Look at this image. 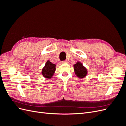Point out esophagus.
Listing matches in <instances>:
<instances>
[{"mask_svg":"<svg viewBox=\"0 0 126 126\" xmlns=\"http://www.w3.org/2000/svg\"><path fill=\"white\" fill-rule=\"evenodd\" d=\"M68 63L67 60H65V61H63V62H62V63Z\"/></svg>","mask_w":126,"mask_h":126,"instance_id":"34e87169","label":"esophagus"}]
</instances>
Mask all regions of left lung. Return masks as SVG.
Here are the masks:
<instances>
[{
	"mask_svg": "<svg viewBox=\"0 0 126 126\" xmlns=\"http://www.w3.org/2000/svg\"><path fill=\"white\" fill-rule=\"evenodd\" d=\"M73 66L75 75L78 78L82 79L86 77L88 74L87 69L81 62H77L76 64H74Z\"/></svg>",
	"mask_w": 126,
	"mask_h": 126,
	"instance_id": "obj_1",
	"label": "left lung"
}]
</instances>
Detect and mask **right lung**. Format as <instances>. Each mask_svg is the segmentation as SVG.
Masks as SVG:
<instances>
[{
	"instance_id": "add662e5",
	"label": "right lung",
	"mask_w": 126,
	"mask_h": 126,
	"mask_svg": "<svg viewBox=\"0 0 126 126\" xmlns=\"http://www.w3.org/2000/svg\"><path fill=\"white\" fill-rule=\"evenodd\" d=\"M56 71V64L52 63L49 60H47L45 66L41 70V74L46 79H51L54 76Z\"/></svg>"
}]
</instances>
